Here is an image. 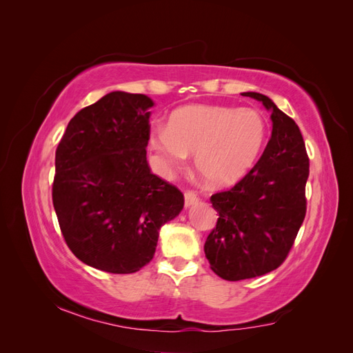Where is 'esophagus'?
Returning a JSON list of instances; mask_svg holds the SVG:
<instances>
[{
	"mask_svg": "<svg viewBox=\"0 0 353 353\" xmlns=\"http://www.w3.org/2000/svg\"><path fill=\"white\" fill-rule=\"evenodd\" d=\"M184 199H185V208H191L199 203V197L196 193H193V191H187L184 194Z\"/></svg>",
	"mask_w": 353,
	"mask_h": 353,
	"instance_id": "esophagus-1",
	"label": "esophagus"
}]
</instances>
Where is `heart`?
I'll use <instances>...</instances> for the list:
<instances>
[{
	"instance_id": "1",
	"label": "heart",
	"mask_w": 353,
	"mask_h": 353,
	"mask_svg": "<svg viewBox=\"0 0 353 353\" xmlns=\"http://www.w3.org/2000/svg\"><path fill=\"white\" fill-rule=\"evenodd\" d=\"M268 123L253 109L190 104L156 126L150 147L163 172L183 169L194 154V168L205 184L225 188L237 184L258 162Z\"/></svg>"
}]
</instances>
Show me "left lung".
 <instances>
[{
    "label": "left lung",
    "instance_id": "obj_1",
    "mask_svg": "<svg viewBox=\"0 0 353 353\" xmlns=\"http://www.w3.org/2000/svg\"><path fill=\"white\" fill-rule=\"evenodd\" d=\"M263 104L272 122L259 162L239 184L210 197L219 213L205 243L210 270L228 281L254 279L279 268L306 213L309 159L296 122L259 92H243Z\"/></svg>",
    "mask_w": 353,
    "mask_h": 353
}]
</instances>
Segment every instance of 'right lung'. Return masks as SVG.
Masks as SVG:
<instances>
[{"label":"right lung","instance_id":"right-lung-1","mask_svg":"<svg viewBox=\"0 0 353 353\" xmlns=\"http://www.w3.org/2000/svg\"><path fill=\"white\" fill-rule=\"evenodd\" d=\"M153 105L144 94H105L72 117L57 147L52 205L61 234L100 271H140L159 230L184 208L183 193L147 162Z\"/></svg>","mask_w":353,"mask_h":353}]
</instances>
